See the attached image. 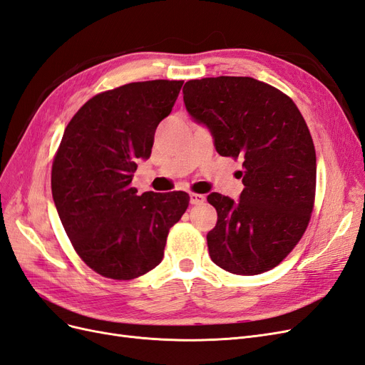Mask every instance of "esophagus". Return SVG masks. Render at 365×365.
<instances>
[{"label":"esophagus","instance_id":"obj_1","mask_svg":"<svg viewBox=\"0 0 365 365\" xmlns=\"http://www.w3.org/2000/svg\"><path fill=\"white\" fill-rule=\"evenodd\" d=\"M190 204L192 205H197V204H202L205 201V196L201 193H190Z\"/></svg>","mask_w":365,"mask_h":365}]
</instances>
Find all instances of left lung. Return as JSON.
Returning a JSON list of instances; mask_svg holds the SVG:
<instances>
[{"label": "left lung", "instance_id": "obj_1", "mask_svg": "<svg viewBox=\"0 0 365 365\" xmlns=\"http://www.w3.org/2000/svg\"><path fill=\"white\" fill-rule=\"evenodd\" d=\"M182 94L219 155L244 160L239 201L207 196L217 212L207 235L210 257L239 275L275 268L302 239L314 208L317 157L302 113L292 98L252 77L189 81Z\"/></svg>", "mask_w": 365, "mask_h": 365}]
</instances>
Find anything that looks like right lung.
<instances>
[{"label":"right lung","instance_id":"add662e5","mask_svg":"<svg viewBox=\"0 0 365 365\" xmlns=\"http://www.w3.org/2000/svg\"><path fill=\"white\" fill-rule=\"evenodd\" d=\"M182 83L134 82L101 93L65 128L51 168L53 201L76 252L103 277L130 280L155 268L189 207L185 192L138 196L130 187Z\"/></svg>","mask_w":365,"mask_h":365}]
</instances>
